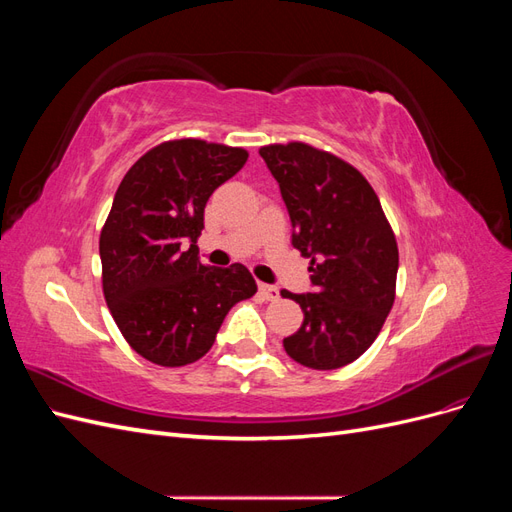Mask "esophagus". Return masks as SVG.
Wrapping results in <instances>:
<instances>
[{
	"mask_svg": "<svg viewBox=\"0 0 512 512\" xmlns=\"http://www.w3.org/2000/svg\"><path fill=\"white\" fill-rule=\"evenodd\" d=\"M258 292H260V297L265 299V301H277V299H280V290H277L275 286H269V284H260Z\"/></svg>",
	"mask_w": 512,
	"mask_h": 512,
	"instance_id": "1",
	"label": "esophagus"
}]
</instances>
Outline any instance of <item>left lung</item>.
Returning a JSON list of instances; mask_svg holds the SVG:
<instances>
[{
	"mask_svg": "<svg viewBox=\"0 0 512 512\" xmlns=\"http://www.w3.org/2000/svg\"><path fill=\"white\" fill-rule=\"evenodd\" d=\"M292 222V245L309 258L314 290L297 301L303 324L284 337L290 359L344 367L374 344L395 301L399 252L369 181L352 164L305 143L260 147Z\"/></svg>",
	"mask_w": 512,
	"mask_h": 512,
	"instance_id": "left-lung-1",
	"label": "left lung"
}]
</instances>
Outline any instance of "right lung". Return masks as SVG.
<instances>
[{"mask_svg": "<svg viewBox=\"0 0 512 512\" xmlns=\"http://www.w3.org/2000/svg\"><path fill=\"white\" fill-rule=\"evenodd\" d=\"M245 162L241 147L179 138L149 149L119 183L100 232L102 290L121 335L151 363L198 361L230 307L258 290L239 262L207 267L196 247L209 196Z\"/></svg>", "mask_w": 512, "mask_h": 512, "instance_id": "add662e5", "label": "right lung"}]
</instances>
